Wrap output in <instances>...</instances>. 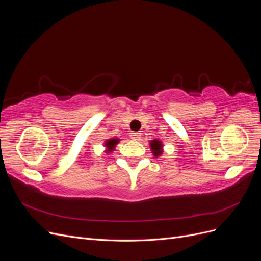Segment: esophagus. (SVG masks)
Masks as SVG:
<instances>
[{
    "label": "esophagus",
    "instance_id": "obj_1",
    "mask_svg": "<svg viewBox=\"0 0 261 261\" xmlns=\"http://www.w3.org/2000/svg\"><path fill=\"white\" fill-rule=\"evenodd\" d=\"M130 137L134 140H139V138L141 137V134L139 132H133L130 133Z\"/></svg>",
    "mask_w": 261,
    "mask_h": 261
}]
</instances>
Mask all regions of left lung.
<instances>
[{"mask_svg": "<svg viewBox=\"0 0 261 261\" xmlns=\"http://www.w3.org/2000/svg\"><path fill=\"white\" fill-rule=\"evenodd\" d=\"M149 146H150V149H151V153L155 158L162 155V153H163V144H162L161 140L153 139V140L150 141Z\"/></svg>", "mask_w": 261, "mask_h": 261, "instance_id": "8db88e82", "label": "left lung"}]
</instances>
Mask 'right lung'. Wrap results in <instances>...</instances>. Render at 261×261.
Instances as JSON below:
<instances>
[{
  "instance_id": "add662e5",
  "label": "right lung",
  "mask_w": 261,
  "mask_h": 261,
  "mask_svg": "<svg viewBox=\"0 0 261 261\" xmlns=\"http://www.w3.org/2000/svg\"><path fill=\"white\" fill-rule=\"evenodd\" d=\"M120 143V138H110V139H107L106 143L103 144L105 145V152H107V154L111 153L114 151V149L116 147V145Z\"/></svg>"
}]
</instances>
